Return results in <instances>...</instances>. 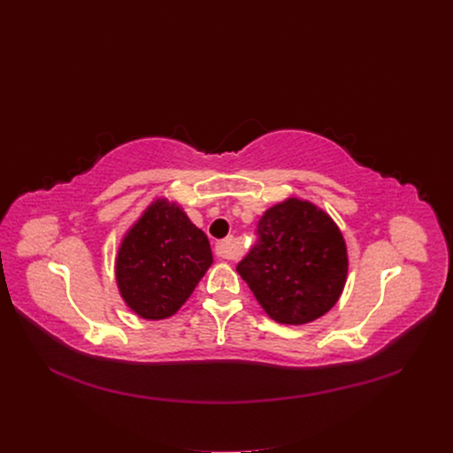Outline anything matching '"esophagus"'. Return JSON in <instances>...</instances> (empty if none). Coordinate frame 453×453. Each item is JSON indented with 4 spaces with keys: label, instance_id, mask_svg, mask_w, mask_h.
Here are the masks:
<instances>
[{
    "label": "esophagus",
    "instance_id": "34e87169",
    "mask_svg": "<svg viewBox=\"0 0 453 453\" xmlns=\"http://www.w3.org/2000/svg\"><path fill=\"white\" fill-rule=\"evenodd\" d=\"M214 253H217L219 258L234 260V258L241 257V246L236 244V241L233 239V236H229V239H224L217 246H214Z\"/></svg>",
    "mask_w": 453,
    "mask_h": 453
}]
</instances>
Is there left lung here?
Instances as JSON below:
<instances>
[{
	"label": "left lung",
	"mask_w": 453,
	"mask_h": 453,
	"mask_svg": "<svg viewBox=\"0 0 453 453\" xmlns=\"http://www.w3.org/2000/svg\"><path fill=\"white\" fill-rule=\"evenodd\" d=\"M255 234L236 272L272 319L311 323L336 304L349 263L343 236L328 214L290 198L263 214Z\"/></svg>",
	"instance_id": "obj_1"
}]
</instances>
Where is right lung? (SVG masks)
I'll return each mask as SVG.
<instances>
[{"instance_id":"right-lung-1","label":"right lung","mask_w":453,"mask_h":453,"mask_svg":"<svg viewBox=\"0 0 453 453\" xmlns=\"http://www.w3.org/2000/svg\"><path fill=\"white\" fill-rule=\"evenodd\" d=\"M211 263L205 233L178 205L157 200L125 236L115 275L137 316L165 319L180 311Z\"/></svg>"}]
</instances>
